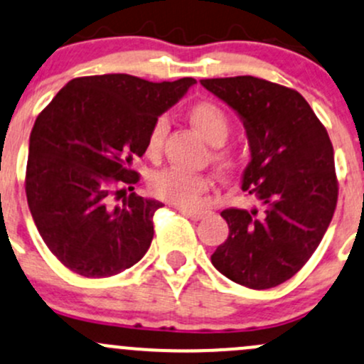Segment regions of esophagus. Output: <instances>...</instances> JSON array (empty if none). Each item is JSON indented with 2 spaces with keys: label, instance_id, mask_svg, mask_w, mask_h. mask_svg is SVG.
I'll return each instance as SVG.
<instances>
[{
  "label": "esophagus",
  "instance_id": "obj_1",
  "mask_svg": "<svg viewBox=\"0 0 364 364\" xmlns=\"http://www.w3.org/2000/svg\"><path fill=\"white\" fill-rule=\"evenodd\" d=\"M176 209L179 210L181 214H185L186 218L193 219V221H200L203 219V215H205V210H200V209H188V207H176Z\"/></svg>",
  "mask_w": 364,
  "mask_h": 364
}]
</instances>
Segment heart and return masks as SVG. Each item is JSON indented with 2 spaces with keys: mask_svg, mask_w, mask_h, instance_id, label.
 Here are the masks:
<instances>
[{
  "mask_svg": "<svg viewBox=\"0 0 364 364\" xmlns=\"http://www.w3.org/2000/svg\"><path fill=\"white\" fill-rule=\"evenodd\" d=\"M190 122L200 133V136L213 146L225 145L228 136H230V119H228L226 112L214 103H197L190 110ZM166 133V121L161 119V121L155 122L149 139H146V154L150 157L159 155ZM215 161L223 167H231L235 164V159L230 154H223V151L215 154ZM150 188L164 200H169L181 207H195L200 203L202 195L210 188V179L203 174L188 173V171L179 169V167H166V169L157 171L151 176Z\"/></svg>",
  "mask_w": 364,
  "mask_h": 364,
  "instance_id": "obj_1",
  "label": "heart"
}]
</instances>
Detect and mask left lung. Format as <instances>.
<instances>
[{
    "label": "left lung",
    "instance_id": "8db88e82",
    "mask_svg": "<svg viewBox=\"0 0 364 364\" xmlns=\"http://www.w3.org/2000/svg\"><path fill=\"white\" fill-rule=\"evenodd\" d=\"M207 91L240 117L250 161L242 190L252 209H226L230 235L210 255L231 282L264 290L309 261L337 205L333 146L297 91L252 75L202 79Z\"/></svg>",
    "mask_w": 364,
    "mask_h": 364
}]
</instances>
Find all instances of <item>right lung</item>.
<instances>
[{
	"label": "right lung",
	"instance_id": "1",
	"mask_svg": "<svg viewBox=\"0 0 364 364\" xmlns=\"http://www.w3.org/2000/svg\"><path fill=\"white\" fill-rule=\"evenodd\" d=\"M193 77L150 82L127 74L67 82L36 119L29 138L26 193L48 249L86 278L129 269L154 238L162 202L131 193L112 203L117 185H134V157L159 117L176 105ZM129 190H134L131 188Z\"/></svg>",
	"mask_w": 364,
	"mask_h": 364
}]
</instances>
